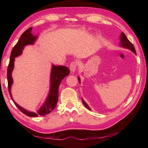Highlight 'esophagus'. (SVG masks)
<instances>
[{
  "label": "esophagus",
  "instance_id": "1",
  "mask_svg": "<svg viewBox=\"0 0 148 148\" xmlns=\"http://www.w3.org/2000/svg\"><path fill=\"white\" fill-rule=\"evenodd\" d=\"M78 65V64L77 62H72L70 64V70L71 72H74L76 70L77 67Z\"/></svg>",
  "mask_w": 148,
  "mask_h": 148
}]
</instances>
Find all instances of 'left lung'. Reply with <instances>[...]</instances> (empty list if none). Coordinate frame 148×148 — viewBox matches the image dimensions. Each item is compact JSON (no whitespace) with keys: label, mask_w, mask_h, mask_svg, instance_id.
<instances>
[{"label":"left lung","mask_w":148,"mask_h":148,"mask_svg":"<svg viewBox=\"0 0 148 148\" xmlns=\"http://www.w3.org/2000/svg\"><path fill=\"white\" fill-rule=\"evenodd\" d=\"M120 40H121V46L122 47H123V48H126L129 49L130 50H131L132 51H133V52L135 53V54L137 55L136 49H135L134 46V45H133V44L132 43V42L130 41V40L127 39V36H125V34L123 32H122L121 34ZM78 80H79V82L80 83V79H79V77H78ZM83 102L84 105L85 106L86 108H87L88 109H90L89 107L88 106V105L86 104V103H85V102H84V100H83Z\"/></svg>","instance_id":"8db88e82"}]
</instances>
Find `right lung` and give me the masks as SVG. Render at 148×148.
Wrapping results in <instances>:
<instances>
[{
  "label": "right lung",
  "instance_id": "right-lung-1",
  "mask_svg": "<svg viewBox=\"0 0 148 148\" xmlns=\"http://www.w3.org/2000/svg\"><path fill=\"white\" fill-rule=\"evenodd\" d=\"M31 31H32V27L29 28V29L25 31L21 34L20 38L16 43V45L12 48L10 55V60H9L8 67L7 77L9 95H10L11 99L14 102L16 106L25 115L28 116H31V117H37L39 114L41 116L48 114L49 113L51 112L55 109L56 104H57L58 100V88L60 84L62 82V79H64L65 77L69 74L70 71L65 66H55V65H53L51 72V78H50V79H51V88H50L49 95L45 103H44V105L40 108L37 113L29 112L27 110L22 108L21 107L17 104L14 101L11 97V88L12 83H13L11 73L14 68V58L21 54L22 50L23 49L24 47L26 45H33L34 42H35L36 39H37V36H34L32 35L31 34Z\"/></svg>",
  "mask_w": 148,
  "mask_h": 148
}]
</instances>
